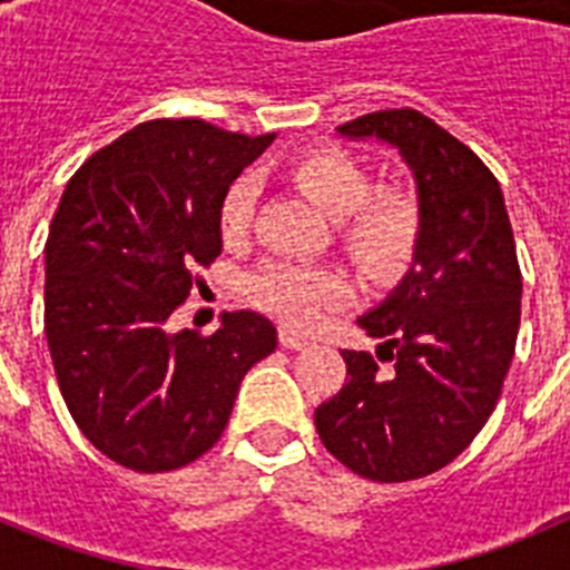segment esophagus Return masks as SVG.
<instances>
[{
	"mask_svg": "<svg viewBox=\"0 0 570 570\" xmlns=\"http://www.w3.org/2000/svg\"><path fill=\"white\" fill-rule=\"evenodd\" d=\"M279 345L288 347V351H302V347H308L311 340L305 334H296L291 328H279Z\"/></svg>",
	"mask_w": 570,
	"mask_h": 570,
	"instance_id": "34e87169",
	"label": "esophagus"
}]
</instances>
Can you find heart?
<instances>
[{
  "instance_id": "heart-1",
  "label": "heart",
  "mask_w": 570,
  "mask_h": 570,
  "mask_svg": "<svg viewBox=\"0 0 570 570\" xmlns=\"http://www.w3.org/2000/svg\"><path fill=\"white\" fill-rule=\"evenodd\" d=\"M288 176L322 214L340 223L342 242L367 274H391L407 259L416 236V208L402 194L371 196L365 168L342 150H311L288 165ZM256 210V185L239 176L219 203V234L239 242ZM250 299L276 320L308 328L342 299L340 276L294 262H268L248 279Z\"/></svg>"
}]
</instances>
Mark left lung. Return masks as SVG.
I'll return each mask as SVG.
<instances>
[{"mask_svg": "<svg viewBox=\"0 0 570 570\" xmlns=\"http://www.w3.org/2000/svg\"><path fill=\"white\" fill-rule=\"evenodd\" d=\"M400 154L416 185L411 268L362 314L365 351H342L347 380L314 411L322 445L374 482L440 471L471 445L500 400L520 331L522 276L500 183L471 148L420 110H376L340 125Z\"/></svg>", "mask_w": 570, "mask_h": 570, "instance_id": "8db88e82", "label": "left lung"}]
</instances>
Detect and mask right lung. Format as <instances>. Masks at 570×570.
<instances>
[{
	"label": "right lung",
	"mask_w": 570,
	"mask_h": 570,
	"mask_svg": "<svg viewBox=\"0 0 570 570\" xmlns=\"http://www.w3.org/2000/svg\"><path fill=\"white\" fill-rule=\"evenodd\" d=\"M276 134L154 119L70 176L45 242V336L70 416L108 460L183 468L216 445L250 367L276 347L254 311L170 331L196 265L223 254L219 203Z\"/></svg>",
	"instance_id": "right-lung-1"
}]
</instances>
